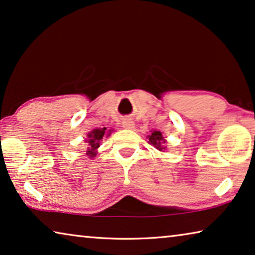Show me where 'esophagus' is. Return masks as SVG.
Masks as SVG:
<instances>
[{
	"instance_id": "esophagus-1",
	"label": "esophagus",
	"mask_w": 255,
	"mask_h": 255,
	"mask_svg": "<svg viewBox=\"0 0 255 255\" xmlns=\"http://www.w3.org/2000/svg\"><path fill=\"white\" fill-rule=\"evenodd\" d=\"M123 127L125 129H132L135 127V123L131 119H125L123 121Z\"/></svg>"
}]
</instances>
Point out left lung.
<instances>
[{
    "label": "left lung",
    "mask_w": 255,
    "mask_h": 255,
    "mask_svg": "<svg viewBox=\"0 0 255 255\" xmlns=\"http://www.w3.org/2000/svg\"><path fill=\"white\" fill-rule=\"evenodd\" d=\"M148 138V143L152 144L153 146H154L156 149H159V151H164L165 148V139L164 137L162 136V132L159 131V130H154L152 131L151 135L147 136Z\"/></svg>",
    "instance_id": "left-lung-1"
}]
</instances>
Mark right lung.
Returning <instances> with one entry per match:
<instances>
[{"label": "right lung", "instance_id": "right-lung-1", "mask_svg": "<svg viewBox=\"0 0 255 255\" xmlns=\"http://www.w3.org/2000/svg\"><path fill=\"white\" fill-rule=\"evenodd\" d=\"M111 130H109V132H111ZM109 132L107 134V128H98V129H93V130L91 132H88V139L87 143H88V147H87V153L86 154L90 156V157H94L96 154H98V149L100 147V143L101 140H102V138L104 136H109Z\"/></svg>", "mask_w": 255, "mask_h": 255}]
</instances>
